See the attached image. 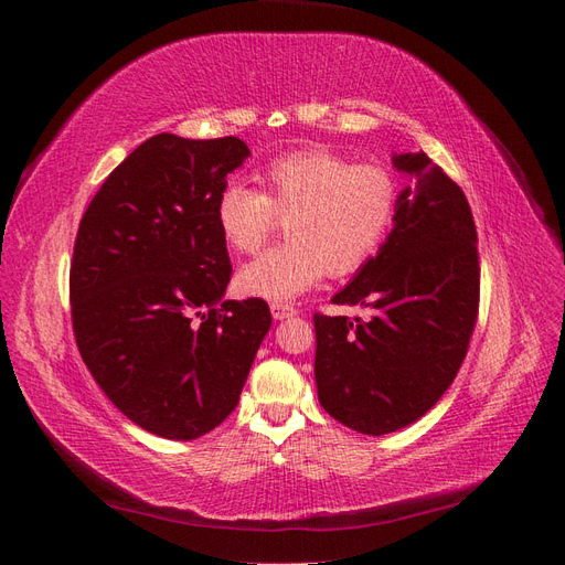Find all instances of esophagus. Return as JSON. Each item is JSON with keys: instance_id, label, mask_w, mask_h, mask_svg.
<instances>
[{"instance_id": "obj_1", "label": "esophagus", "mask_w": 565, "mask_h": 565, "mask_svg": "<svg viewBox=\"0 0 565 565\" xmlns=\"http://www.w3.org/2000/svg\"><path fill=\"white\" fill-rule=\"evenodd\" d=\"M270 313H273V318H276V320H285V318L297 316V309H295V306H289V303H273L270 306Z\"/></svg>"}]
</instances>
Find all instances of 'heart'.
Here are the masks:
<instances>
[{
    "instance_id": "b5f03b06",
    "label": "heart",
    "mask_w": 565,
    "mask_h": 565,
    "mask_svg": "<svg viewBox=\"0 0 565 565\" xmlns=\"http://www.w3.org/2000/svg\"><path fill=\"white\" fill-rule=\"evenodd\" d=\"M262 191L228 181L216 198V226L237 254L264 247L278 218L285 245L237 270L247 297L287 303L316 287L324 273L351 276L384 245L396 221L401 183L377 162L353 164L328 148L273 158L259 172Z\"/></svg>"
}]
</instances>
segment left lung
Wrapping results in <instances>:
<instances>
[{
    "mask_svg": "<svg viewBox=\"0 0 565 565\" xmlns=\"http://www.w3.org/2000/svg\"><path fill=\"white\" fill-rule=\"evenodd\" d=\"M391 160L415 183L401 191L386 243L332 297L372 309V318L313 316L318 401L367 436L417 422L448 391L469 349L481 285L461 188L426 152Z\"/></svg>",
    "mask_w": 565,
    "mask_h": 565,
    "instance_id": "left-lung-1",
    "label": "left lung"
}]
</instances>
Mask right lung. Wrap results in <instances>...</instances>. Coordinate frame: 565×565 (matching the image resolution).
<instances>
[{"label": "right lung", "instance_id": "obj_1", "mask_svg": "<svg viewBox=\"0 0 565 565\" xmlns=\"http://www.w3.org/2000/svg\"><path fill=\"white\" fill-rule=\"evenodd\" d=\"M247 158L237 136L158 134L113 169L79 221V355L119 413L160 438L193 440L224 422L270 330L266 301H224L216 198Z\"/></svg>", "mask_w": 565, "mask_h": 565}]
</instances>
